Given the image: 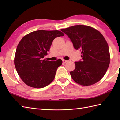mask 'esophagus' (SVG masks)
<instances>
[{"label": "esophagus", "instance_id": "1", "mask_svg": "<svg viewBox=\"0 0 120 120\" xmlns=\"http://www.w3.org/2000/svg\"><path fill=\"white\" fill-rule=\"evenodd\" d=\"M62 62H63V63H66V62H68V60L63 59V60H62Z\"/></svg>", "mask_w": 120, "mask_h": 120}]
</instances>
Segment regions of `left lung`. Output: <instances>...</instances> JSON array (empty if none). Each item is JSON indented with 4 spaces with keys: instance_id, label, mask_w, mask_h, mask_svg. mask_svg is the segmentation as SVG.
Returning a JSON list of instances; mask_svg holds the SVG:
<instances>
[{
    "instance_id": "obj_1",
    "label": "left lung",
    "mask_w": 120,
    "mask_h": 120,
    "mask_svg": "<svg viewBox=\"0 0 120 120\" xmlns=\"http://www.w3.org/2000/svg\"><path fill=\"white\" fill-rule=\"evenodd\" d=\"M61 30L82 54V60L75 62V70L70 72L73 79L82 86L98 82L105 75L110 61L108 45L103 35L92 27L81 25Z\"/></svg>"
}]
</instances>
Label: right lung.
I'll return each instance as SVG.
<instances>
[{
  "instance_id": "1",
  "label": "right lung",
  "mask_w": 120,
  "mask_h": 120,
  "mask_svg": "<svg viewBox=\"0 0 120 120\" xmlns=\"http://www.w3.org/2000/svg\"><path fill=\"white\" fill-rule=\"evenodd\" d=\"M63 35V33L58 30H41L22 38L16 48L14 64L18 74L27 85L42 88L54 79L62 60L50 61L42 58L47 55L53 40Z\"/></svg>"
}]
</instances>
